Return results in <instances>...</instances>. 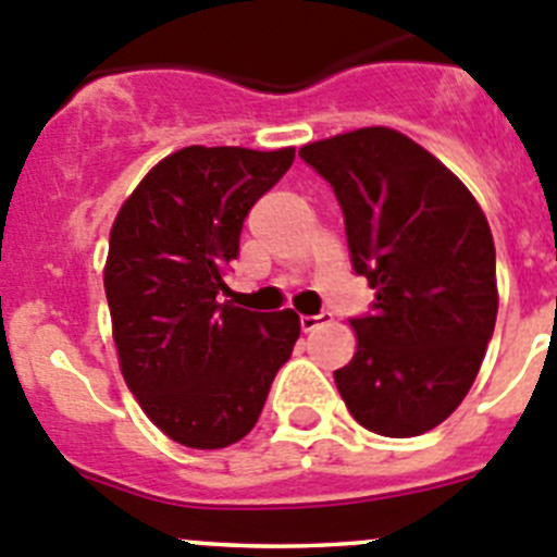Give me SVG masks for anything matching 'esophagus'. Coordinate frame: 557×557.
Returning a JSON list of instances; mask_svg holds the SVG:
<instances>
[{"instance_id":"esophagus-1","label":"esophagus","mask_w":557,"mask_h":557,"mask_svg":"<svg viewBox=\"0 0 557 557\" xmlns=\"http://www.w3.org/2000/svg\"><path fill=\"white\" fill-rule=\"evenodd\" d=\"M333 322V315L330 313H319V315H299V327H302V333H313V330H319L322 324Z\"/></svg>"}]
</instances>
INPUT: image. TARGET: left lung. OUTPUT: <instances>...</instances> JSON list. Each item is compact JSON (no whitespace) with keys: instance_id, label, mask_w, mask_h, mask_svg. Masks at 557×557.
<instances>
[{"instance_id":"obj_1","label":"left lung","mask_w":557,"mask_h":557,"mask_svg":"<svg viewBox=\"0 0 557 557\" xmlns=\"http://www.w3.org/2000/svg\"><path fill=\"white\" fill-rule=\"evenodd\" d=\"M333 185L352 269L374 288L352 319V360L333 374L360 428L410 438L463 403L497 322V252L472 191L391 127L299 149Z\"/></svg>"}]
</instances>
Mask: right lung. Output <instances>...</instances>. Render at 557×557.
<instances>
[{
    "label": "right lung",
    "mask_w": 557,
    "mask_h": 557,
    "mask_svg": "<svg viewBox=\"0 0 557 557\" xmlns=\"http://www.w3.org/2000/svg\"><path fill=\"white\" fill-rule=\"evenodd\" d=\"M294 147H185L119 208L104 297L119 369L149 422L191 449H222L258 422L299 315L219 302L249 208L288 172Z\"/></svg>",
    "instance_id": "add662e5"
}]
</instances>
